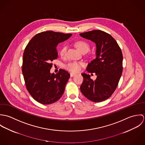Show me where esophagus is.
I'll use <instances>...</instances> for the list:
<instances>
[{"mask_svg":"<svg viewBox=\"0 0 145 145\" xmlns=\"http://www.w3.org/2000/svg\"><path fill=\"white\" fill-rule=\"evenodd\" d=\"M75 75H76V74H74V73H72V72L70 73V76L71 77H72V76H74Z\"/></svg>","mask_w":145,"mask_h":145,"instance_id":"obj_1","label":"esophagus"}]
</instances>
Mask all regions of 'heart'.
<instances>
[{
    "instance_id": "heart-1",
    "label": "heart",
    "mask_w": 145,
    "mask_h": 145,
    "mask_svg": "<svg viewBox=\"0 0 145 145\" xmlns=\"http://www.w3.org/2000/svg\"><path fill=\"white\" fill-rule=\"evenodd\" d=\"M75 46L76 48L80 51H88L90 48L89 44L84 41H78L75 43ZM67 50V46H63L61 48L60 50L59 54L61 56H64L66 54ZM83 65L82 62H78V61H70L69 62L67 65H66L65 67L66 69L69 70L72 72H77L80 70L81 66Z\"/></svg>"
}]
</instances>
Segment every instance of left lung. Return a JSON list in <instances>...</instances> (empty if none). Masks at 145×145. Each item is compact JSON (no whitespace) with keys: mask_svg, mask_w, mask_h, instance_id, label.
Returning <instances> with one entry per match:
<instances>
[{"mask_svg":"<svg viewBox=\"0 0 145 145\" xmlns=\"http://www.w3.org/2000/svg\"><path fill=\"white\" fill-rule=\"evenodd\" d=\"M80 36L95 43L96 57L88 63L86 70L97 75V79L93 80L90 75L83 73L80 90L89 100L102 102L112 95L121 78L123 71L121 50L116 41L102 31L93 30Z\"/></svg>","mask_w":145,"mask_h":145,"instance_id":"1","label":"left lung"}]
</instances>
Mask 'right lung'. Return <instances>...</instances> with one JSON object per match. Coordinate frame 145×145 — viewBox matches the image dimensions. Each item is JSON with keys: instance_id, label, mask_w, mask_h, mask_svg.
<instances>
[{"instance_id": "obj_1", "label": "right lung", "mask_w": 145, "mask_h": 145, "mask_svg": "<svg viewBox=\"0 0 145 145\" xmlns=\"http://www.w3.org/2000/svg\"><path fill=\"white\" fill-rule=\"evenodd\" d=\"M71 36L72 34L50 31L42 32L35 35L24 50L22 73L26 88L40 103H54L64 93L70 74L63 69L56 74H51V62L58 56V44Z\"/></svg>"}]
</instances>
